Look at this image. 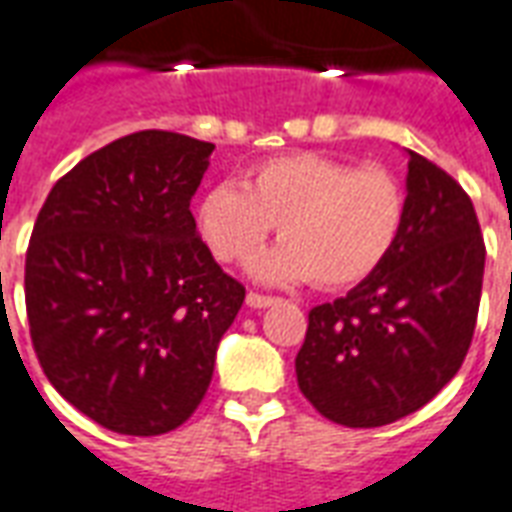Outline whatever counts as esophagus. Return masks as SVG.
Wrapping results in <instances>:
<instances>
[{"mask_svg": "<svg viewBox=\"0 0 512 512\" xmlns=\"http://www.w3.org/2000/svg\"><path fill=\"white\" fill-rule=\"evenodd\" d=\"M277 296H266V293H255V290H249L246 293V304L249 307H255V310H263V307H271V304H277Z\"/></svg>", "mask_w": 512, "mask_h": 512, "instance_id": "1", "label": "esophagus"}]
</instances>
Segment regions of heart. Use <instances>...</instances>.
I'll list each match as a JSON object with an SVG mask.
<instances>
[{"mask_svg":"<svg viewBox=\"0 0 512 512\" xmlns=\"http://www.w3.org/2000/svg\"><path fill=\"white\" fill-rule=\"evenodd\" d=\"M406 219L400 180L321 153L266 158L244 186L222 180L197 205V230L219 263H244L277 224L282 244L255 263L268 282L354 288L392 255Z\"/></svg>","mask_w":512,"mask_h":512,"instance_id":"b5f03b06","label":"heart"}]
</instances>
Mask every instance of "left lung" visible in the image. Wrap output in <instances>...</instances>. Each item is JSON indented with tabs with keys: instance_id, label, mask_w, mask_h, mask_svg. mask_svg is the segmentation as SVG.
<instances>
[{
	"instance_id": "obj_1",
	"label": "left lung",
	"mask_w": 512,
	"mask_h": 512,
	"mask_svg": "<svg viewBox=\"0 0 512 512\" xmlns=\"http://www.w3.org/2000/svg\"><path fill=\"white\" fill-rule=\"evenodd\" d=\"M406 219L392 255L348 296L310 310L301 395L345 428L414 414L461 370L483 290L485 244L461 183L408 150Z\"/></svg>"
}]
</instances>
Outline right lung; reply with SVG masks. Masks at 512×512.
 <instances>
[{
	"label": "right lung",
	"instance_id": "obj_1",
	"mask_svg": "<svg viewBox=\"0 0 512 512\" xmlns=\"http://www.w3.org/2000/svg\"><path fill=\"white\" fill-rule=\"evenodd\" d=\"M211 153L175 131L120 136L65 172L38 213L24 268L29 337L51 386L106 430L183 425L244 304L189 211Z\"/></svg>",
	"mask_w": 512,
	"mask_h": 512
}]
</instances>
